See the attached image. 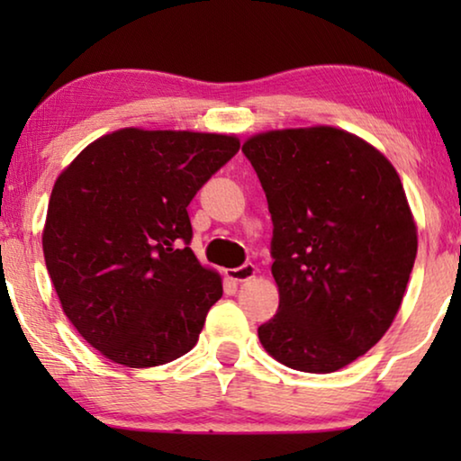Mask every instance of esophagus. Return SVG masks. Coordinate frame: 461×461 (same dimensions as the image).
Here are the masks:
<instances>
[{
    "label": "esophagus",
    "instance_id": "obj_1",
    "mask_svg": "<svg viewBox=\"0 0 461 461\" xmlns=\"http://www.w3.org/2000/svg\"><path fill=\"white\" fill-rule=\"evenodd\" d=\"M256 273H258V268L254 267V264H251V262H245L243 267L230 268L229 273H226V275H229V279H230V281H235V283H243V281L254 279Z\"/></svg>",
    "mask_w": 461,
    "mask_h": 461
}]
</instances>
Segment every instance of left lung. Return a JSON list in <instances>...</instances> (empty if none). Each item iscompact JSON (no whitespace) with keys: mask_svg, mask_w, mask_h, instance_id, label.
Segmentation results:
<instances>
[{"mask_svg":"<svg viewBox=\"0 0 461 461\" xmlns=\"http://www.w3.org/2000/svg\"><path fill=\"white\" fill-rule=\"evenodd\" d=\"M241 150L267 193L279 287L258 338L292 369H342L380 342L413 270L418 230L399 174L327 125L267 131Z\"/></svg>","mask_w":461,"mask_h":461,"instance_id":"left-lung-1","label":"left lung"}]
</instances>
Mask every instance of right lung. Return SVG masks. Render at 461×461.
Instances as JSON below:
<instances>
[{
	"mask_svg": "<svg viewBox=\"0 0 461 461\" xmlns=\"http://www.w3.org/2000/svg\"><path fill=\"white\" fill-rule=\"evenodd\" d=\"M237 150L235 136L125 128L59 176L43 258L62 311L106 358L155 367L197 344L222 281L188 248L186 207Z\"/></svg>",
	"mask_w": 461,
	"mask_h": 461,
	"instance_id": "add662e5",
	"label": "right lung"
}]
</instances>
